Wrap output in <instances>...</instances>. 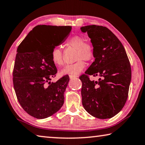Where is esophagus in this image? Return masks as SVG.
<instances>
[{
  "label": "esophagus",
  "mask_w": 145,
  "mask_h": 145,
  "mask_svg": "<svg viewBox=\"0 0 145 145\" xmlns=\"http://www.w3.org/2000/svg\"><path fill=\"white\" fill-rule=\"evenodd\" d=\"M69 77H70V78H71V79H73V78L77 77V75H69Z\"/></svg>",
  "instance_id": "34e87169"
}]
</instances>
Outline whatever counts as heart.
<instances>
[{
    "label": "heart",
    "mask_w": 145,
    "mask_h": 145,
    "mask_svg": "<svg viewBox=\"0 0 145 145\" xmlns=\"http://www.w3.org/2000/svg\"><path fill=\"white\" fill-rule=\"evenodd\" d=\"M67 45L77 49L75 63L66 65L61 71L62 75H77L86 67V63L83 60L89 61L95 57V50L94 45L91 42L85 41V38L81 36L75 35L69 38ZM50 57L53 63L56 66H61L63 64V52L59 46H55L50 53Z\"/></svg>",
    "instance_id": "1"
}]
</instances>
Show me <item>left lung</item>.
I'll use <instances>...</instances> for the list:
<instances>
[{
  "instance_id": "obj_1",
  "label": "left lung",
  "mask_w": 145,
  "mask_h": 145,
  "mask_svg": "<svg viewBox=\"0 0 145 145\" xmlns=\"http://www.w3.org/2000/svg\"><path fill=\"white\" fill-rule=\"evenodd\" d=\"M80 30L88 33L95 50V61L79 77L83 107L97 118H111L121 111L128 98L131 64L121 41L109 29L91 25ZM88 74L101 78L91 82Z\"/></svg>"
}]
</instances>
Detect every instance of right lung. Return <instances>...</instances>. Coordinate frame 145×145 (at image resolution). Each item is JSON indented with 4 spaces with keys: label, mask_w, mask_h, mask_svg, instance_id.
Returning a JSON list of instances; mask_svg holds the SVG:
<instances>
[{
    "label": "right lung",
    "mask_w": 145,
    "mask_h": 145,
    "mask_svg": "<svg viewBox=\"0 0 145 145\" xmlns=\"http://www.w3.org/2000/svg\"><path fill=\"white\" fill-rule=\"evenodd\" d=\"M71 30V26L37 25L17 48L14 89L22 107L36 118L52 116L64 104L70 78L65 75L56 82H50L57 72L50 53L65 41Z\"/></svg>",
    "instance_id": "right-lung-1"
}]
</instances>
